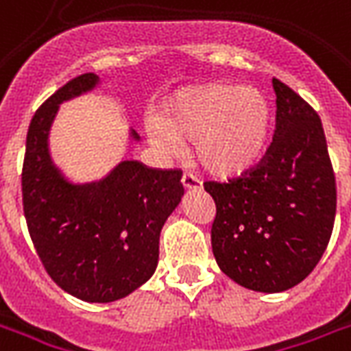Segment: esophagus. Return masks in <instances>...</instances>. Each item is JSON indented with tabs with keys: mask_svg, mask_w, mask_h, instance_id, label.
<instances>
[{
	"mask_svg": "<svg viewBox=\"0 0 351 351\" xmlns=\"http://www.w3.org/2000/svg\"><path fill=\"white\" fill-rule=\"evenodd\" d=\"M182 186L186 187V189H197V187L202 186V182L195 175H191V173H184L182 175Z\"/></svg>",
	"mask_w": 351,
	"mask_h": 351,
	"instance_id": "1",
	"label": "esophagus"
}]
</instances>
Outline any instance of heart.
<instances>
[{"label": "heart", "mask_w": 351, "mask_h": 351, "mask_svg": "<svg viewBox=\"0 0 351 351\" xmlns=\"http://www.w3.org/2000/svg\"><path fill=\"white\" fill-rule=\"evenodd\" d=\"M272 108L263 92L226 82L182 88L165 99L147 134L158 147L191 141L200 165L237 175L263 156L271 138Z\"/></svg>", "instance_id": "b5f03b06"}]
</instances>
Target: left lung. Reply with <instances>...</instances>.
<instances>
[{"label":"left lung","mask_w":351,"mask_h":351,"mask_svg":"<svg viewBox=\"0 0 351 351\" xmlns=\"http://www.w3.org/2000/svg\"><path fill=\"white\" fill-rule=\"evenodd\" d=\"M276 130L265 156L228 182H204L215 202L211 248L221 271L243 287L282 293L311 274L330 243L335 173L311 104L282 80Z\"/></svg>","instance_id":"obj_1"}]
</instances>
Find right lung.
Returning <instances> with one entry per match:
<instances>
[{"mask_svg": "<svg viewBox=\"0 0 351 351\" xmlns=\"http://www.w3.org/2000/svg\"><path fill=\"white\" fill-rule=\"evenodd\" d=\"M95 73L58 88L31 119L21 169L27 228L51 280L84 302L119 300L154 274L160 232L184 195L182 171L127 160L92 184H71L51 162L58 104L90 92ZM134 140L138 134L130 132Z\"/></svg>", "mask_w": 351, "mask_h": 351, "instance_id": "add662e5", "label": "right lung"}]
</instances>
